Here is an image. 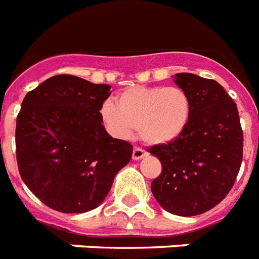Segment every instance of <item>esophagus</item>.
Returning <instances> with one entry per match:
<instances>
[{"instance_id": "esophagus-1", "label": "esophagus", "mask_w": 259, "mask_h": 259, "mask_svg": "<svg viewBox=\"0 0 259 259\" xmlns=\"http://www.w3.org/2000/svg\"><path fill=\"white\" fill-rule=\"evenodd\" d=\"M146 155V151L143 150V148H140V147H135L134 151H132V159H134V160H139V159L144 158Z\"/></svg>"}]
</instances>
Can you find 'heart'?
Masks as SVG:
<instances>
[{"mask_svg": "<svg viewBox=\"0 0 259 259\" xmlns=\"http://www.w3.org/2000/svg\"><path fill=\"white\" fill-rule=\"evenodd\" d=\"M191 112V97L181 87H131L117 95L116 103L105 101L100 116L117 139L130 138L136 127L143 142L163 146L186 131Z\"/></svg>", "mask_w": 259, "mask_h": 259, "instance_id": "heart-1", "label": "heart"}]
</instances>
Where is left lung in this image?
Here are the masks:
<instances>
[{
	"label": "left lung",
	"mask_w": 259,
	"mask_h": 259,
	"mask_svg": "<svg viewBox=\"0 0 259 259\" xmlns=\"http://www.w3.org/2000/svg\"><path fill=\"white\" fill-rule=\"evenodd\" d=\"M174 81L191 97V119L178 139L148 148L162 163L151 191L165 211L192 217L211 210L233 188L243 132L237 104L219 82L192 73H178Z\"/></svg>",
	"instance_id": "obj_1"
}]
</instances>
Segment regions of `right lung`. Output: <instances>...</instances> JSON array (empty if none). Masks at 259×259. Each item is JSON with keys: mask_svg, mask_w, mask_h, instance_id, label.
I'll return each mask as SVG.
<instances>
[{"mask_svg": "<svg viewBox=\"0 0 259 259\" xmlns=\"http://www.w3.org/2000/svg\"><path fill=\"white\" fill-rule=\"evenodd\" d=\"M111 85L57 74L28 92L16 124L18 171L30 191L56 211L96 208L132 146L105 131L100 109Z\"/></svg>", "mask_w": 259, "mask_h": 259, "instance_id": "add662e5", "label": "right lung"}]
</instances>
